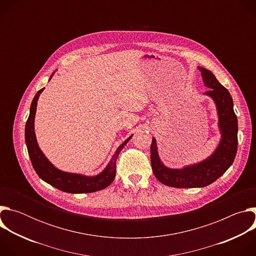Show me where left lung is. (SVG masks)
<instances>
[{"mask_svg":"<svg viewBox=\"0 0 256 256\" xmlns=\"http://www.w3.org/2000/svg\"><path fill=\"white\" fill-rule=\"evenodd\" d=\"M204 85L218 109V128L222 138L216 150L204 161L184 169H170L160 160L156 140L151 144V165L156 178L163 184L178 188H204L222 176L234 162L238 146V120L233 109V99L229 91L216 79L212 72L198 66Z\"/></svg>","mask_w":256,"mask_h":256,"instance_id":"left-lung-1","label":"left lung"}]
</instances>
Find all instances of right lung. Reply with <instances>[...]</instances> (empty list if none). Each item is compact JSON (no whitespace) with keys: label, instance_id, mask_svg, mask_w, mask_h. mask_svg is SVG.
Returning <instances> with one entry per match:
<instances>
[{"label":"right lung","instance_id":"obj_1","mask_svg":"<svg viewBox=\"0 0 256 256\" xmlns=\"http://www.w3.org/2000/svg\"><path fill=\"white\" fill-rule=\"evenodd\" d=\"M44 89H40L34 96L30 106L29 118L25 126V142L27 146L28 154L35 172L38 173V175L42 180L48 182V184L52 186L54 188L62 192L68 194H87L106 188L112 184L116 177V159L120 155V152L132 138V134L120 146L114 155L112 156L110 162L106 166V168L96 176L89 177L81 174L68 173L56 169L46 159V157L40 149L34 132V118L36 112V106H38V100Z\"/></svg>","mask_w":256,"mask_h":256}]
</instances>
